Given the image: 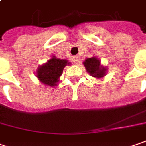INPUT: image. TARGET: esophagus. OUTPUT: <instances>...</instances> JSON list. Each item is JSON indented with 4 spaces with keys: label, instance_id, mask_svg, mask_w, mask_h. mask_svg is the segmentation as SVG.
Instances as JSON below:
<instances>
[{
    "label": "esophagus",
    "instance_id": "34e87169",
    "mask_svg": "<svg viewBox=\"0 0 146 146\" xmlns=\"http://www.w3.org/2000/svg\"><path fill=\"white\" fill-rule=\"evenodd\" d=\"M73 62H74L75 64H77V63H78V58H77L76 56L73 57Z\"/></svg>",
    "mask_w": 146,
    "mask_h": 146
}]
</instances>
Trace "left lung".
I'll return each mask as SVG.
<instances>
[{"mask_svg": "<svg viewBox=\"0 0 146 146\" xmlns=\"http://www.w3.org/2000/svg\"><path fill=\"white\" fill-rule=\"evenodd\" d=\"M87 72L96 79H102L105 76L108 71L107 66L101 64V62L96 56L87 58L83 62Z\"/></svg>", "mask_w": 146, "mask_h": 146, "instance_id": "1", "label": "left lung"}]
</instances>
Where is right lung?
Returning <instances> with one entry per match:
<instances>
[{"label":"right lung","instance_id":"1","mask_svg":"<svg viewBox=\"0 0 146 146\" xmlns=\"http://www.w3.org/2000/svg\"><path fill=\"white\" fill-rule=\"evenodd\" d=\"M70 65V62L66 59H60L52 56L46 63H43L38 67L36 76L42 84L55 87L58 85L63 69L65 66Z\"/></svg>","mask_w":146,"mask_h":146}]
</instances>
